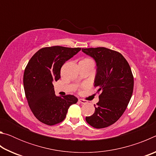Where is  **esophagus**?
<instances>
[{
	"label": "esophagus",
	"instance_id": "obj_1",
	"mask_svg": "<svg viewBox=\"0 0 156 156\" xmlns=\"http://www.w3.org/2000/svg\"><path fill=\"white\" fill-rule=\"evenodd\" d=\"M78 101H79V102H80L81 104H85V103H87L86 100H83V99H79Z\"/></svg>",
	"mask_w": 156,
	"mask_h": 156
}]
</instances>
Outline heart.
<instances>
[{"label":"heart","instance_id":"obj_1","mask_svg":"<svg viewBox=\"0 0 156 156\" xmlns=\"http://www.w3.org/2000/svg\"><path fill=\"white\" fill-rule=\"evenodd\" d=\"M84 60H89V59H85Z\"/></svg>","mask_w":156,"mask_h":156}]
</instances>
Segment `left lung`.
Segmentation results:
<instances>
[{
    "label": "left lung",
    "mask_w": 156,
    "mask_h": 156,
    "mask_svg": "<svg viewBox=\"0 0 156 156\" xmlns=\"http://www.w3.org/2000/svg\"><path fill=\"white\" fill-rule=\"evenodd\" d=\"M96 63L94 86L101 91L95 112L86 117L96 129L107 127L122 116L133 94V76L126 60L119 52L105 48L82 49Z\"/></svg>",
    "instance_id": "1"
}]
</instances>
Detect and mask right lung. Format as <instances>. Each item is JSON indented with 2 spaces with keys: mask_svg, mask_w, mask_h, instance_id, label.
<instances>
[{
  "mask_svg": "<svg viewBox=\"0 0 156 156\" xmlns=\"http://www.w3.org/2000/svg\"><path fill=\"white\" fill-rule=\"evenodd\" d=\"M80 48L54 46L38 50L30 60L23 76L29 106L35 117L47 125L61 122L71 105L78 98L73 95L57 96L53 82L60 78V69Z\"/></svg>",
  "mask_w": 156,
  "mask_h": 156,
  "instance_id": "1",
  "label": "right lung"
}]
</instances>
